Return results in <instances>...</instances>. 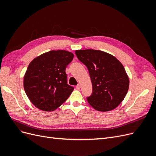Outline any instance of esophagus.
I'll list each match as a JSON object with an SVG mask.
<instances>
[{"label": "esophagus", "instance_id": "1", "mask_svg": "<svg viewBox=\"0 0 156 156\" xmlns=\"http://www.w3.org/2000/svg\"><path fill=\"white\" fill-rule=\"evenodd\" d=\"M76 88H77V89H80V88H81V86H80V84H77V85L76 86Z\"/></svg>", "mask_w": 156, "mask_h": 156}]
</instances>
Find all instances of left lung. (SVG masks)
<instances>
[{
	"mask_svg": "<svg viewBox=\"0 0 156 156\" xmlns=\"http://www.w3.org/2000/svg\"><path fill=\"white\" fill-rule=\"evenodd\" d=\"M77 58L88 69L92 84L88 103L99 111H108L119 105L129 88L124 67L112 55L100 50L75 51Z\"/></svg>",
	"mask_w": 156,
	"mask_h": 156,
	"instance_id": "left-lung-1",
	"label": "left lung"
}]
</instances>
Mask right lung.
<instances>
[{"label":"right lung","instance_id":"add662e5","mask_svg":"<svg viewBox=\"0 0 156 156\" xmlns=\"http://www.w3.org/2000/svg\"><path fill=\"white\" fill-rule=\"evenodd\" d=\"M73 58L70 52L52 50L32 61L24 77V89L33 105L51 111L67 100L74 88L68 84L66 68Z\"/></svg>","mask_w":156,"mask_h":156}]
</instances>
